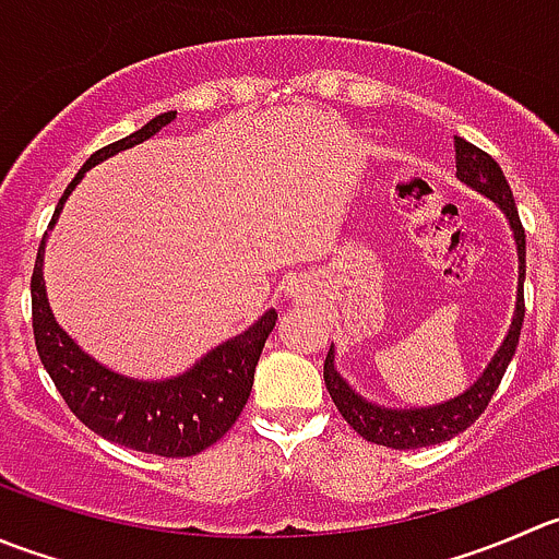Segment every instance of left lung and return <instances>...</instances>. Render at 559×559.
<instances>
[{"label": "left lung", "instance_id": "8db88e82", "mask_svg": "<svg viewBox=\"0 0 559 559\" xmlns=\"http://www.w3.org/2000/svg\"><path fill=\"white\" fill-rule=\"evenodd\" d=\"M456 177L464 186L475 188V191L489 197L495 204H500L508 224H511L519 253V292L513 322L511 328H508L506 341H502V346L497 349V355L491 357L489 366L484 368L478 382L469 384L462 395L445 401V404L417 406V409H388V406L366 401L360 393H355V390L346 384V379L335 371L333 346H330L328 357H324V384H328L330 399L338 406V412L344 415L346 424H349L362 440L377 442V445L384 448H395V451L437 445V442L453 440V437L462 435L464 429H469V426L484 415L495 390L500 388L508 362L516 355L519 335H522L524 253L527 251H524V226L522 221H519V210L516 202H513L511 186H508L500 164H497L489 153H484V150H478L475 144H469L467 139H462V135H456Z\"/></svg>", "mask_w": 559, "mask_h": 559}]
</instances>
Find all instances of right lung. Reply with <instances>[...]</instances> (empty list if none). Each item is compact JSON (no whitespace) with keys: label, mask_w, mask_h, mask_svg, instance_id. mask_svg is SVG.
Instances as JSON below:
<instances>
[{"label":"right lung","mask_w":559,"mask_h":559,"mask_svg":"<svg viewBox=\"0 0 559 559\" xmlns=\"http://www.w3.org/2000/svg\"><path fill=\"white\" fill-rule=\"evenodd\" d=\"M175 117L177 111L158 114L135 133L90 155L84 169L64 188L48 229L57 224L64 199L73 193V188L92 166L133 147V144L147 142L150 135L158 133ZM43 251H46V235L37 248L35 270H32L35 346L43 368L81 424L90 426L103 440L166 459L197 456L235 426L248 395H251L253 371H257L264 341L273 333L275 319H278L275 308H270L246 333L207 352L197 366L188 368L180 377L164 379V382L130 379L100 366L59 328L51 306H48L46 284H43Z\"/></svg>","instance_id":"obj_1"}]
</instances>
